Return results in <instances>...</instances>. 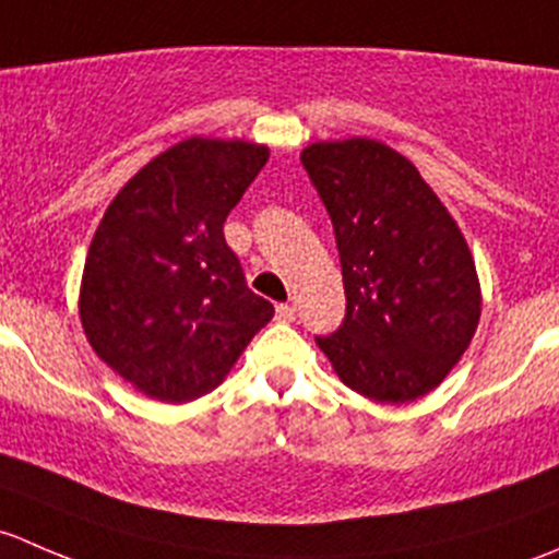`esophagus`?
I'll list each match as a JSON object with an SVG mask.
<instances>
[{
    "instance_id": "esophagus-1",
    "label": "esophagus",
    "mask_w": 559,
    "mask_h": 559,
    "mask_svg": "<svg viewBox=\"0 0 559 559\" xmlns=\"http://www.w3.org/2000/svg\"><path fill=\"white\" fill-rule=\"evenodd\" d=\"M295 308L292 306H278L275 308V319L278 321H284V324H289V321H295Z\"/></svg>"
}]
</instances>
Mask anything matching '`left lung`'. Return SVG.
<instances>
[{
	"mask_svg": "<svg viewBox=\"0 0 559 559\" xmlns=\"http://www.w3.org/2000/svg\"><path fill=\"white\" fill-rule=\"evenodd\" d=\"M341 253L346 316L316 335L346 386L408 403L447 379L481 316L476 264L454 218L397 151L368 138L300 156Z\"/></svg>",
	"mask_w": 559,
	"mask_h": 559,
	"instance_id": "left-lung-1",
	"label": "left lung"
}]
</instances>
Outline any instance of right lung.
Here are the masks:
<instances>
[{"mask_svg":"<svg viewBox=\"0 0 559 559\" xmlns=\"http://www.w3.org/2000/svg\"><path fill=\"white\" fill-rule=\"evenodd\" d=\"M264 162V145L183 140L105 211L83 267L81 321L99 359L148 397L189 403L216 389L273 319L224 240Z\"/></svg>","mask_w":559,"mask_h":559,"instance_id":"add662e5","label":"right lung"}]
</instances>
